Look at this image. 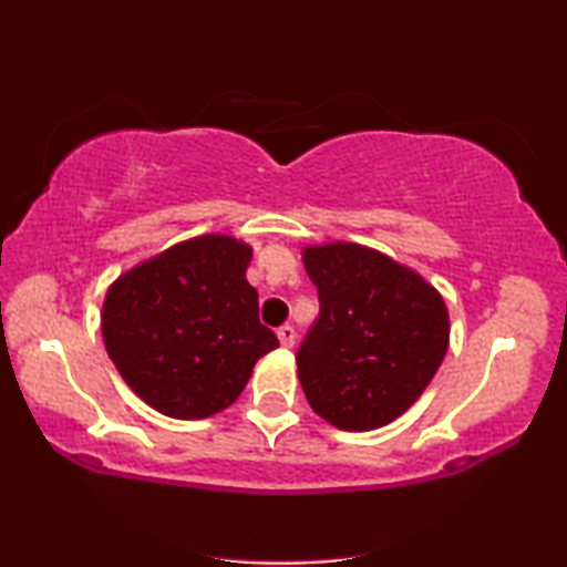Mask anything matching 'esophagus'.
<instances>
[{"label":"esophagus","mask_w":567,"mask_h":567,"mask_svg":"<svg viewBox=\"0 0 567 567\" xmlns=\"http://www.w3.org/2000/svg\"><path fill=\"white\" fill-rule=\"evenodd\" d=\"M278 342H281V347L284 350H291V347L296 344V329L291 327V324H284V327H278Z\"/></svg>","instance_id":"34e87169"}]
</instances>
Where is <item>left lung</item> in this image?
<instances>
[{"mask_svg":"<svg viewBox=\"0 0 567 567\" xmlns=\"http://www.w3.org/2000/svg\"><path fill=\"white\" fill-rule=\"evenodd\" d=\"M301 258L321 301L296 354L309 405L339 431L393 423L446 357V301L411 266L360 243L303 246Z\"/></svg>","mask_w":567,"mask_h":567,"instance_id":"left-lung-1","label":"left lung"}]
</instances>
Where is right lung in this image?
<instances>
[{"label": "right lung", "mask_w": 567, "mask_h": 567, "mask_svg": "<svg viewBox=\"0 0 567 567\" xmlns=\"http://www.w3.org/2000/svg\"><path fill=\"white\" fill-rule=\"evenodd\" d=\"M254 248L225 233L179 240L109 286L101 334L128 388L162 415L203 421L233 405L278 347L258 321Z\"/></svg>", "instance_id": "add662e5"}]
</instances>
